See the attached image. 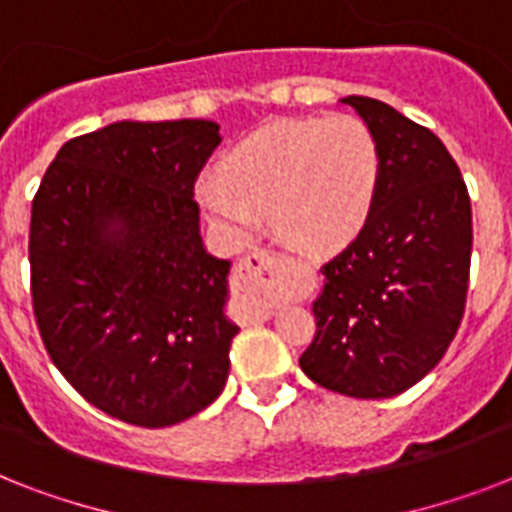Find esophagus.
<instances>
[{"instance_id":"1","label":"esophagus","mask_w":512,"mask_h":512,"mask_svg":"<svg viewBox=\"0 0 512 512\" xmlns=\"http://www.w3.org/2000/svg\"><path fill=\"white\" fill-rule=\"evenodd\" d=\"M281 255L276 249L260 247L249 249L247 255L239 257L236 263V276H233V284L239 289L241 295L249 300V311L260 316V319H268L273 313V303L265 287H268V279L273 276V271L279 268Z\"/></svg>"}]
</instances>
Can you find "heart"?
Instances as JSON below:
<instances>
[{"label": "heart", "mask_w": 512, "mask_h": 512, "mask_svg": "<svg viewBox=\"0 0 512 512\" xmlns=\"http://www.w3.org/2000/svg\"><path fill=\"white\" fill-rule=\"evenodd\" d=\"M380 170V146L364 119H284L241 140L223 159V175L201 180L199 196L236 239L252 236L260 209H271L273 231L289 247L321 255L361 231Z\"/></svg>", "instance_id": "heart-1"}]
</instances>
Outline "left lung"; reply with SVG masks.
<instances>
[{"label":"left lung","instance_id":"1","mask_svg":"<svg viewBox=\"0 0 512 512\" xmlns=\"http://www.w3.org/2000/svg\"><path fill=\"white\" fill-rule=\"evenodd\" d=\"M380 146L364 228L324 263L316 335L300 356L321 388L388 398L420 382L460 329L470 281L468 185L441 140L374 98L350 95Z\"/></svg>","mask_w":512,"mask_h":512}]
</instances>
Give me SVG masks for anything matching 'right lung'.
Segmentation results:
<instances>
[{"label": "right lung", "instance_id": "1", "mask_svg": "<svg viewBox=\"0 0 512 512\" xmlns=\"http://www.w3.org/2000/svg\"><path fill=\"white\" fill-rule=\"evenodd\" d=\"M207 119L116 122L71 138L31 201V305L52 364L100 412L167 428L215 401L239 332L231 263L204 252L193 185Z\"/></svg>", "mask_w": 512, "mask_h": 512}]
</instances>
